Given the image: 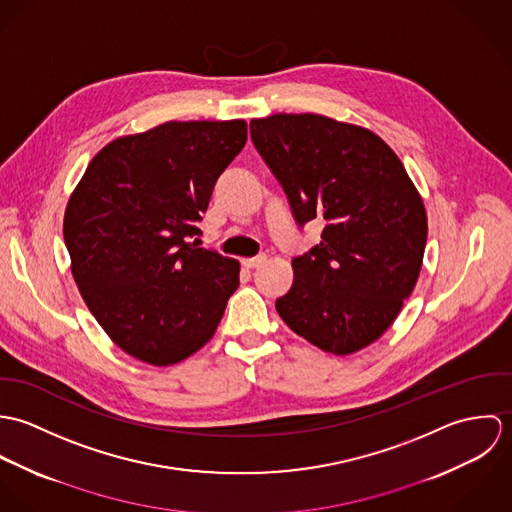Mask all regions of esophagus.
<instances>
[{
    "label": "esophagus",
    "mask_w": 512,
    "mask_h": 512,
    "mask_svg": "<svg viewBox=\"0 0 512 512\" xmlns=\"http://www.w3.org/2000/svg\"><path fill=\"white\" fill-rule=\"evenodd\" d=\"M266 260V256H256V258H244L242 260V266L244 268H258L262 262Z\"/></svg>",
    "instance_id": "esophagus-1"
}]
</instances>
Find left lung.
<instances>
[{
  "label": "left lung",
  "instance_id": "8db88e82",
  "mask_svg": "<svg viewBox=\"0 0 512 512\" xmlns=\"http://www.w3.org/2000/svg\"><path fill=\"white\" fill-rule=\"evenodd\" d=\"M250 136L297 224L323 220L321 242L292 260L280 317L325 353L365 349L394 323L422 270L428 217L418 189L386 142L355 124L274 114L252 120Z\"/></svg>",
  "mask_w": 512,
  "mask_h": 512
}]
</instances>
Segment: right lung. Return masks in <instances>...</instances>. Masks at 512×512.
Returning <instances> with one entry per match:
<instances>
[{
  "mask_svg": "<svg viewBox=\"0 0 512 512\" xmlns=\"http://www.w3.org/2000/svg\"><path fill=\"white\" fill-rule=\"evenodd\" d=\"M248 138L244 120L165 122L88 163L63 234L74 282L106 335L147 365L197 353L238 288L240 264L193 236Z\"/></svg>",
  "mask_w": 512,
  "mask_h": 512,
  "instance_id": "add662e5",
  "label": "right lung"
}]
</instances>
